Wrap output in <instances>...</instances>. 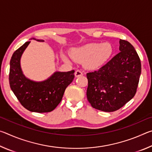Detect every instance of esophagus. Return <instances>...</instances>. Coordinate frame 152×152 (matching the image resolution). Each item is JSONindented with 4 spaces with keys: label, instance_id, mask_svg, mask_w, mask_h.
Wrapping results in <instances>:
<instances>
[{
    "label": "esophagus",
    "instance_id": "obj_1",
    "mask_svg": "<svg viewBox=\"0 0 152 152\" xmlns=\"http://www.w3.org/2000/svg\"><path fill=\"white\" fill-rule=\"evenodd\" d=\"M74 75H75V76L78 78V77H80V76L83 75V74H82V72L80 70H76L75 72V73H74Z\"/></svg>",
    "mask_w": 152,
    "mask_h": 152
}]
</instances>
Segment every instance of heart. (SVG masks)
Segmentation results:
<instances>
[{
    "instance_id": "b5f03b06",
    "label": "heart",
    "mask_w": 152,
    "mask_h": 152,
    "mask_svg": "<svg viewBox=\"0 0 152 152\" xmlns=\"http://www.w3.org/2000/svg\"><path fill=\"white\" fill-rule=\"evenodd\" d=\"M113 51L112 45L109 43H91L72 49L71 57L76 61H84L87 68L94 70L103 65L109 60ZM61 58L64 61H69L65 55L63 54Z\"/></svg>"
}]
</instances>
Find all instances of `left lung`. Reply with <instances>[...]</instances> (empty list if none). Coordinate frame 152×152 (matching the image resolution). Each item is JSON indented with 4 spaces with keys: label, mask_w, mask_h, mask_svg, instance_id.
<instances>
[{
    "label": "left lung",
    "mask_w": 152,
    "mask_h": 152,
    "mask_svg": "<svg viewBox=\"0 0 152 152\" xmlns=\"http://www.w3.org/2000/svg\"><path fill=\"white\" fill-rule=\"evenodd\" d=\"M120 52L99 70L86 74V95L94 109L117 110L135 96L141 72L140 59L133 46L120 39Z\"/></svg>",
    "instance_id": "8db88e82"
}]
</instances>
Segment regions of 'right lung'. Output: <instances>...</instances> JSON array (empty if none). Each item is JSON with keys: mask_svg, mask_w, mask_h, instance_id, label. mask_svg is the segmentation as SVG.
<instances>
[{"mask_svg": "<svg viewBox=\"0 0 152 152\" xmlns=\"http://www.w3.org/2000/svg\"><path fill=\"white\" fill-rule=\"evenodd\" d=\"M31 39L43 42V39L35 38ZM30 42H25L12 56L10 61V86L25 109L40 113L50 112L61 102L67 86L73 81L74 70L56 71L42 81L28 78L22 70L20 59Z\"/></svg>", "mask_w": 152, "mask_h": 152, "instance_id": "1", "label": "right lung"}]
</instances>
